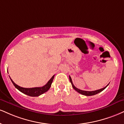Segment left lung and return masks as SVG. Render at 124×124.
<instances>
[{
	"label": "left lung",
	"mask_w": 124,
	"mask_h": 124,
	"mask_svg": "<svg viewBox=\"0 0 124 124\" xmlns=\"http://www.w3.org/2000/svg\"><path fill=\"white\" fill-rule=\"evenodd\" d=\"M69 80H70V81L71 84V85H72L73 88L75 89L76 91L77 92H78V93H81V95H85V96H92V95H96L97 93H99V92H102L103 90H104L107 87V86L108 85V84L107 85H106L105 86V87L103 88L102 89H98V90H96V91H83V90H81V89H79L77 88L73 84V82H72V80H71V78L70 76H69Z\"/></svg>",
	"instance_id": "left-lung-1"
}]
</instances>
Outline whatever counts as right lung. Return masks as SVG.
<instances>
[{
	"mask_svg": "<svg viewBox=\"0 0 124 124\" xmlns=\"http://www.w3.org/2000/svg\"><path fill=\"white\" fill-rule=\"evenodd\" d=\"M7 72H8V71H7ZM54 76L55 75H54L51 78L50 80L48 81V83L45 85L41 86V87L30 88H23L18 85L16 84V83L11 80V78H10H10L15 87H16L17 89H18L19 91H21L23 93H24V94H26L30 96H40V95L45 93L46 92H47V91L50 88L51 85L52 83H53V79L54 78Z\"/></svg>",
	"mask_w": 124,
	"mask_h": 124,
	"instance_id": "1",
	"label": "right lung"
}]
</instances>
